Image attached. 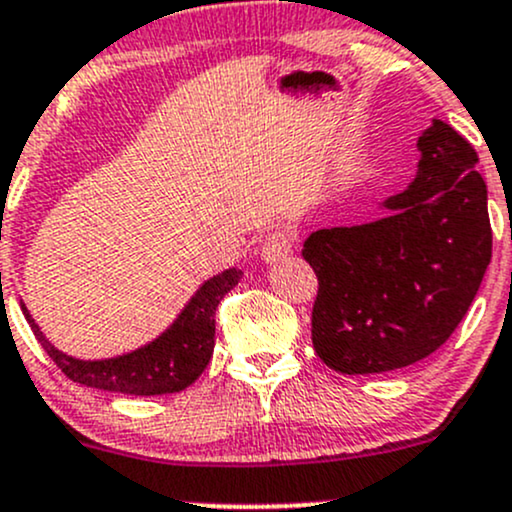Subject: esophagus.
<instances>
[{
    "label": "esophagus",
    "mask_w": 512,
    "mask_h": 512,
    "mask_svg": "<svg viewBox=\"0 0 512 512\" xmlns=\"http://www.w3.org/2000/svg\"><path fill=\"white\" fill-rule=\"evenodd\" d=\"M294 243H296V235L291 233V230H279V233H272L260 250L262 260H265L267 265H274V262L284 260V257L294 250Z\"/></svg>",
    "instance_id": "1"
}]
</instances>
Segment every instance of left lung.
<instances>
[{
	"label": "left lung",
	"instance_id": "1",
	"mask_svg": "<svg viewBox=\"0 0 512 512\" xmlns=\"http://www.w3.org/2000/svg\"><path fill=\"white\" fill-rule=\"evenodd\" d=\"M418 172L381 201L384 216L316 230L303 260L318 277L311 338L340 374L408 367L447 342L488 262L486 182L471 143L445 121L418 136Z\"/></svg>",
	"mask_w": 512,
	"mask_h": 512
}]
</instances>
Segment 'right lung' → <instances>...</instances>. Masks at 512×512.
Returning <instances> with one entry per match:
<instances>
[{
	"instance_id": "right-lung-1",
	"label": "right lung",
	"mask_w": 512,
	"mask_h": 512,
	"mask_svg": "<svg viewBox=\"0 0 512 512\" xmlns=\"http://www.w3.org/2000/svg\"><path fill=\"white\" fill-rule=\"evenodd\" d=\"M240 277L243 272L238 267L213 274L194 291L192 299L184 303L177 318L157 338L136 350L106 359H80L58 350L28 313L24 301H21V311L43 350L75 384L126 393V396H162V393L184 391L206 369L213 355V345H216L213 342L216 308L223 296L240 282Z\"/></svg>"
}]
</instances>
